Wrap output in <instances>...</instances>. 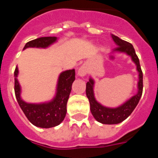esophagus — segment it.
Returning <instances> with one entry per match:
<instances>
[{"label": "esophagus", "mask_w": 158, "mask_h": 158, "mask_svg": "<svg viewBox=\"0 0 158 158\" xmlns=\"http://www.w3.org/2000/svg\"><path fill=\"white\" fill-rule=\"evenodd\" d=\"M87 73H88L87 67H86L85 65H82V66H81L80 68H79V69H78L77 74L78 76L84 77L87 74Z\"/></svg>", "instance_id": "1"}]
</instances>
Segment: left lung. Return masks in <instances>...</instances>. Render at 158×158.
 I'll return each mask as SVG.
<instances>
[{
  "mask_svg": "<svg viewBox=\"0 0 158 158\" xmlns=\"http://www.w3.org/2000/svg\"><path fill=\"white\" fill-rule=\"evenodd\" d=\"M111 38L117 45V47H115L113 51L125 53L131 57L132 61L136 65L137 71L139 72L138 93L118 107L115 108L104 107L96 101L93 93L94 81L92 77L89 78V81L86 84V96L89 100L90 110L96 120L103 124H117L125 120L139 104L143 89V75L139 63V59L135 53L134 47L131 43L121 40L118 36L111 34Z\"/></svg>",
  "mask_w": 158,
  "mask_h": 158,
  "instance_id": "1",
  "label": "left lung"
}]
</instances>
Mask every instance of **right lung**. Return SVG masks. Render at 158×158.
Returning a JSON list of instances; mask_svg holds the SVG:
<instances>
[{"label": "right lung", "instance_id": "add662e5", "mask_svg": "<svg viewBox=\"0 0 158 158\" xmlns=\"http://www.w3.org/2000/svg\"><path fill=\"white\" fill-rule=\"evenodd\" d=\"M56 41L57 37L38 38L26 43L23 50L28 47L47 48ZM18 73L19 70L16 66L14 72L15 94L19 107L27 119L33 125L41 128L54 127L59 125L66 114L67 101L72 89V84L75 80V69H69L60 73L55 96L51 101L42 104H29L22 100L21 89L17 80Z\"/></svg>", "mask_w": 158, "mask_h": 158}]
</instances>
